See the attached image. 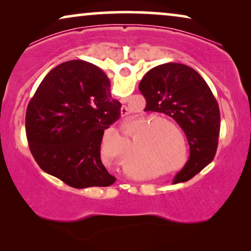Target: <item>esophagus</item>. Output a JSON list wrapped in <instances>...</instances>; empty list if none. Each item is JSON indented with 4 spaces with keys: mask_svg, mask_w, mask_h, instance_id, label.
<instances>
[{
    "mask_svg": "<svg viewBox=\"0 0 251 251\" xmlns=\"http://www.w3.org/2000/svg\"><path fill=\"white\" fill-rule=\"evenodd\" d=\"M128 114H129L128 107H126V106H122V107H121V115L122 116H126V115H128Z\"/></svg>",
    "mask_w": 251,
    "mask_h": 251,
    "instance_id": "obj_1",
    "label": "esophagus"
}]
</instances>
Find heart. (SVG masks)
Listing matches in <instances>:
<instances>
[{"label":"heart","mask_w":251,"mask_h":251,"mask_svg":"<svg viewBox=\"0 0 251 251\" xmlns=\"http://www.w3.org/2000/svg\"><path fill=\"white\" fill-rule=\"evenodd\" d=\"M149 119H144V121H146V120H149ZM157 123H167V125L171 126V123L169 121H167V120H164L162 118H154L152 121L147 123V125H144L140 129L142 130L149 129L152 126L157 125ZM170 137H171L170 131L166 126L157 125L154 126L152 130H151V131L149 132V135H147V138L142 143V145H140L142 146V151L143 152L144 151H145V152H149V151H151L152 149H155V146H160V144L166 147L169 146V144L171 142ZM176 157H177L176 154H175L174 159H173L174 162H176L177 161Z\"/></svg>","instance_id":"obj_1"}]
</instances>
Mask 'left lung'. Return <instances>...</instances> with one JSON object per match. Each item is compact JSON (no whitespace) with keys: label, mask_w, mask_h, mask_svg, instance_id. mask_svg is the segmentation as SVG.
Wrapping results in <instances>:
<instances>
[{"label":"left lung","mask_w":251,"mask_h":251,"mask_svg":"<svg viewBox=\"0 0 251 251\" xmlns=\"http://www.w3.org/2000/svg\"><path fill=\"white\" fill-rule=\"evenodd\" d=\"M139 90L146 99L145 111L170 116L186 135L190 157L173 183L190 180L214 160L217 151L221 113L210 88L192 67L167 63L147 72Z\"/></svg>","instance_id":"8db88e82"}]
</instances>
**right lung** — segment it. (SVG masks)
Segmentation results:
<instances>
[{
  "label": "right lung",
  "instance_id": "right-lung-1",
  "mask_svg": "<svg viewBox=\"0 0 251 251\" xmlns=\"http://www.w3.org/2000/svg\"><path fill=\"white\" fill-rule=\"evenodd\" d=\"M100 68L70 60L51 70L26 111V136L41 169L74 188L106 187L116 178L100 157L104 131L121 115Z\"/></svg>",
  "mask_w": 251,
  "mask_h": 251
}]
</instances>
